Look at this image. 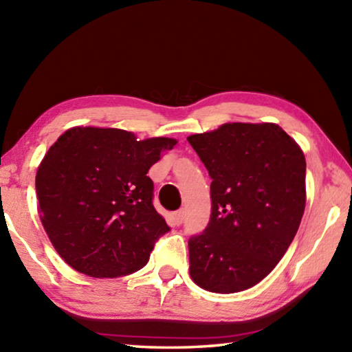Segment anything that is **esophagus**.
Masks as SVG:
<instances>
[{
	"label": "esophagus",
	"mask_w": 352,
	"mask_h": 352,
	"mask_svg": "<svg viewBox=\"0 0 352 352\" xmlns=\"http://www.w3.org/2000/svg\"><path fill=\"white\" fill-rule=\"evenodd\" d=\"M184 217H186V212H184V209H182V210H177V212L174 213V221H175V224H177V226H180V224L184 221Z\"/></svg>",
	"instance_id": "esophagus-1"
}]
</instances>
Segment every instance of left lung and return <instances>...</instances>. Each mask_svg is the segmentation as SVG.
Instances as JSON below:
<instances>
[{"label":"left lung","instance_id":"obj_1","mask_svg":"<svg viewBox=\"0 0 352 352\" xmlns=\"http://www.w3.org/2000/svg\"><path fill=\"white\" fill-rule=\"evenodd\" d=\"M210 183L212 213L189 239L192 280L238 293L284 256L305 210V155L276 123H224L188 137Z\"/></svg>","mask_w":352,"mask_h":352}]
</instances>
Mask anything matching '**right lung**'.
<instances>
[{
	"label": "right lung",
	"instance_id": "1",
	"mask_svg": "<svg viewBox=\"0 0 352 352\" xmlns=\"http://www.w3.org/2000/svg\"><path fill=\"white\" fill-rule=\"evenodd\" d=\"M177 140H137L116 128L76 126L50 146L36 172L39 218L59 256L91 278H117L148 264L169 226L146 175Z\"/></svg>",
	"mask_w": 352,
	"mask_h": 352
}]
</instances>
